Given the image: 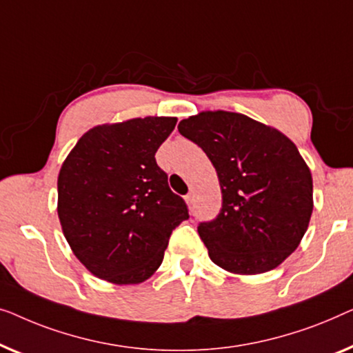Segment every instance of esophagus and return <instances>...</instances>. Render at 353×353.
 <instances>
[{
	"label": "esophagus",
	"instance_id": "obj_1",
	"mask_svg": "<svg viewBox=\"0 0 353 353\" xmlns=\"http://www.w3.org/2000/svg\"><path fill=\"white\" fill-rule=\"evenodd\" d=\"M185 201H187V206L190 208V210H193L195 208V193H188V195L185 196Z\"/></svg>",
	"mask_w": 353,
	"mask_h": 353
}]
</instances>
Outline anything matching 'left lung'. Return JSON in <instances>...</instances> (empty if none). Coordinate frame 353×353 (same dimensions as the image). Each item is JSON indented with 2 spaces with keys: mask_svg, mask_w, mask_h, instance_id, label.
<instances>
[{
  "mask_svg": "<svg viewBox=\"0 0 353 353\" xmlns=\"http://www.w3.org/2000/svg\"><path fill=\"white\" fill-rule=\"evenodd\" d=\"M216 168L222 210L198 225L211 261L236 275L275 269L299 246L314 210L309 166L291 139L235 112H200L179 123Z\"/></svg>",
  "mask_w": 353,
  "mask_h": 353,
  "instance_id": "8db88e82",
  "label": "left lung"
}]
</instances>
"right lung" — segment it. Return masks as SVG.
Returning a JSON list of instances; mask_svg holds the SVG:
<instances>
[{"instance_id": "right-lung-1", "label": "right lung", "mask_w": 353, "mask_h": 353, "mask_svg": "<svg viewBox=\"0 0 353 353\" xmlns=\"http://www.w3.org/2000/svg\"><path fill=\"white\" fill-rule=\"evenodd\" d=\"M176 117L131 118L84 132L62 163L57 214L78 261L101 280L137 285L155 274L185 201L155 153Z\"/></svg>"}]
</instances>
